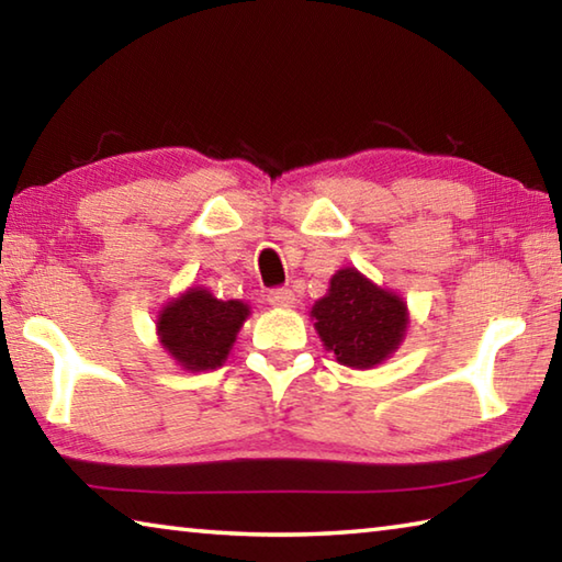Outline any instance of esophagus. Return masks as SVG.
I'll list each match as a JSON object with an SVG mask.
<instances>
[{
	"label": "esophagus",
	"instance_id": "obj_1",
	"mask_svg": "<svg viewBox=\"0 0 562 562\" xmlns=\"http://www.w3.org/2000/svg\"><path fill=\"white\" fill-rule=\"evenodd\" d=\"M268 302L272 304V307H292V304H294V292L288 290V288L272 290L268 294Z\"/></svg>",
	"mask_w": 562,
	"mask_h": 562
}]
</instances>
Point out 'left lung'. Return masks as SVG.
I'll return each mask as SVG.
<instances>
[{
	"mask_svg": "<svg viewBox=\"0 0 562 562\" xmlns=\"http://www.w3.org/2000/svg\"><path fill=\"white\" fill-rule=\"evenodd\" d=\"M310 317L327 351L339 364L374 369L394 355L406 337L408 307L402 294L379 288L357 268H341L329 280L325 297L312 304Z\"/></svg>",
	"mask_w": 562,
	"mask_h": 562,
	"instance_id": "1",
	"label": "left lung"
}]
</instances>
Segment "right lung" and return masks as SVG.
<instances>
[{
    "label": "right lung",
    "instance_id": "add662e5",
    "mask_svg": "<svg viewBox=\"0 0 562 562\" xmlns=\"http://www.w3.org/2000/svg\"><path fill=\"white\" fill-rule=\"evenodd\" d=\"M247 317V302L217 300L211 290L188 288L160 307L156 335L180 369L211 372L223 367Z\"/></svg>",
    "mask_w": 562,
    "mask_h": 562
}]
</instances>
